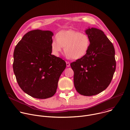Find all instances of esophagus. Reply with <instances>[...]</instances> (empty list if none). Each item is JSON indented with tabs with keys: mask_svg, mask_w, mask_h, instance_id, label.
Instances as JSON below:
<instances>
[{
	"mask_svg": "<svg viewBox=\"0 0 130 130\" xmlns=\"http://www.w3.org/2000/svg\"><path fill=\"white\" fill-rule=\"evenodd\" d=\"M66 66H67V67H69L70 66V63L69 62H66Z\"/></svg>",
	"mask_w": 130,
	"mask_h": 130,
	"instance_id": "34e87169",
	"label": "esophagus"
}]
</instances>
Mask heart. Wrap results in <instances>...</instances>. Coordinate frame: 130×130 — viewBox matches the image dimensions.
<instances>
[{
	"instance_id": "obj_1",
	"label": "heart",
	"mask_w": 130,
	"mask_h": 130,
	"mask_svg": "<svg viewBox=\"0 0 130 130\" xmlns=\"http://www.w3.org/2000/svg\"><path fill=\"white\" fill-rule=\"evenodd\" d=\"M90 43V39L86 34L72 30H62L58 32L57 38L52 39L51 47L55 56H59L64 47L66 57L77 60L85 56Z\"/></svg>"
}]
</instances>
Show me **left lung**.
Instances as JSON below:
<instances>
[{"mask_svg":"<svg viewBox=\"0 0 130 130\" xmlns=\"http://www.w3.org/2000/svg\"><path fill=\"white\" fill-rule=\"evenodd\" d=\"M90 39L85 56L70 64L74 72V85L79 93L96 95L109 85L116 69L115 49L104 32L96 28L85 30Z\"/></svg>","mask_w":130,"mask_h":130,"instance_id":"left-lung-1","label":"left lung"}]
</instances>
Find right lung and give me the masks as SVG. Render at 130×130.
<instances>
[{
    "label": "right lung",
    "mask_w": 130,
    "mask_h": 130,
    "mask_svg": "<svg viewBox=\"0 0 130 130\" xmlns=\"http://www.w3.org/2000/svg\"><path fill=\"white\" fill-rule=\"evenodd\" d=\"M53 36L49 30H32L24 35L16 46L13 68L21 89L37 99L52 97L59 78L66 68L65 62L52 55Z\"/></svg>",
    "instance_id": "obj_1"
}]
</instances>
